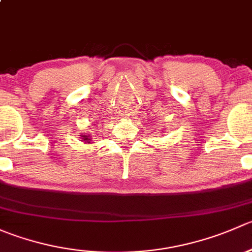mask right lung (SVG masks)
<instances>
[{"mask_svg":"<svg viewBox=\"0 0 252 252\" xmlns=\"http://www.w3.org/2000/svg\"><path fill=\"white\" fill-rule=\"evenodd\" d=\"M83 139H84V140H90V138H88V136H85V135L83 136Z\"/></svg>","mask_w":252,"mask_h":252,"instance_id":"right-lung-1","label":"right lung"}]
</instances>
